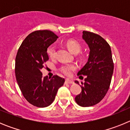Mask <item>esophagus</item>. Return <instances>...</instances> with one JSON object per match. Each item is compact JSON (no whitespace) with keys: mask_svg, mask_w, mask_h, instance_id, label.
I'll return each mask as SVG.
<instances>
[{"mask_svg":"<svg viewBox=\"0 0 130 130\" xmlns=\"http://www.w3.org/2000/svg\"><path fill=\"white\" fill-rule=\"evenodd\" d=\"M66 84H73V81H72V80H70L69 79H66V81H65Z\"/></svg>","mask_w":130,"mask_h":130,"instance_id":"obj_1","label":"esophagus"}]
</instances>
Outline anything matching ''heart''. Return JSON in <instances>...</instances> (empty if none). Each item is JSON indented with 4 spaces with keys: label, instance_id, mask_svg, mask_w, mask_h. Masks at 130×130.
Segmentation results:
<instances>
[{
    "label": "heart",
    "instance_id": "b5f03b06",
    "mask_svg": "<svg viewBox=\"0 0 130 130\" xmlns=\"http://www.w3.org/2000/svg\"><path fill=\"white\" fill-rule=\"evenodd\" d=\"M66 45L68 49L70 51L71 53L73 54H76L80 52L81 49V45L79 44V42H77L75 40H68L66 43ZM47 52L49 57L51 58H54L55 57V53H56V47L55 45H51L48 47ZM76 66L75 65L72 64H66L63 65L60 68L59 70L63 73L64 75L70 76L72 74L73 71L76 70Z\"/></svg>",
    "mask_w": 130,
    "mask_h": 130
}]
</instances>
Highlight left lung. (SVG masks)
Here are the masks:
<instances>
[{
	"label": "left lung",
	"instance_id": "left-lung-1",
	"mask_svg": "<svg viewBox=\"0 0 130 130\" xmlns=\"http://www.w3.org/2000/svg\"><path fill=\"white\" fill-rule=\"evenodd\" d=\"M82 38L88 45L90 53L88 61L77 75H87L81 87V92L75 100L81 107H90L98 104L107 92L111 84L114 64L111 47L102 36L83 31ZM75 83L79 84L77 81Z\"/></svg>",
	"mask_w": 130,
	"mask_h": 130
}]
</instances>
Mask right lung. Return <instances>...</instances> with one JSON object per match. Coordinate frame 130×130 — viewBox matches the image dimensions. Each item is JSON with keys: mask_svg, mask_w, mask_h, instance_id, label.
<instances>
[{"mask_svg": "<svg viewBox=\"0 0 130 130\" xmlns=\"http://www.w3.org/2000/svg\"><path fill=\"white\" fill-rule=\"evenodd\" d=\"M58 38L47 30L34 31L24 40L15 58L16 80L25 99L38 107L51 105L64 78L55 75L51 79L42 77L41 70L49 60L47 48Z\"/></svg>", "mask_w": 130, "mask_h": 130, "instance_id": "obj_1", "label": "right lung"}]
</instances>
